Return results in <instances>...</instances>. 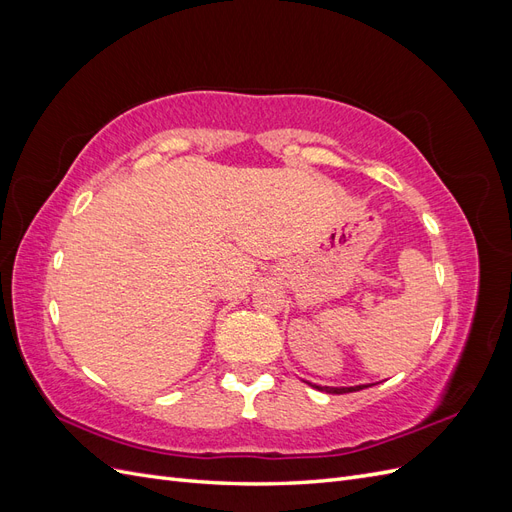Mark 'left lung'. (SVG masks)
Segmentation results:
<instances>
[{
  "instance_id": "left-lung-1",
  "label": "left lung",
  "mask_w": 512,
  "mask_h": 512,
  "mask_svg": "<svg viewBox=\"0 0 512 512\" xmlns=\"http://www.w3.org/2000/svg\"><path fill=\"white\" fill-rule=\"evenodd\" d=\"M307 384L314 386V389H318V391H322V393H335V395L361 391V389H367V386H371V384H356V386H320V384H312V382H307Z\"/></svg>"
}]
</instances>
